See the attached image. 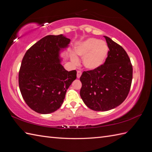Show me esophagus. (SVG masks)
Returning a JSON list of instances; mask_svg holds the SVG:
<instances>
[{"label": "esophagus", "instance_id": "34e87169", "mask_svg": "<svg viewBox=\"0 0 152 152\" xmlns=\"http://www.w3.org/2000/svg\"><path fill=\"white\" fill-rule=\"evenodd\" d=\"M82 75V72L81 71H77V78H80V76H81Z\"/></svg>", "mask_w": 152, "mask_h": 152}]
</instances>
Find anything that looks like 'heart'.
Instances as JSON below:
<instances>
[{"label":"heart","mask_w":152,"mask_h":152,"mask_svg":"<svg viewBox=\"0 0 152 152\" xmlns=\"http://www.w3.org/2000/svg\"><path fill=\"white\" fill-rule=\"evenodd\" d=\"M109 48L104 41L94 38H89L77 45L75 52L77 56L83 58V64L87 69L95 70L104 63L108 54ZM72 61L78 63V59L72 55Z\"/></svg>","instance_id":"1"}]
</instances>
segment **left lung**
<instances>
[{
  "label": "left lung",
  "mask_w": 152,
  "mask_h": 152,
  "mask_svg": "<svg viewBox=\"0 0 152 152\" xmlns=\"http://www.w3.org/2000/svg\"><path fill=\"white\" fill-rule=\"evenodd\" d=\"M109 48L101 66L84 71L80 77V96L95 111H108L124 102L130 91L133 66L125 50L111 38L104 37Z\"/></svg>",
  "instance_id": "1"
}]
</instances>
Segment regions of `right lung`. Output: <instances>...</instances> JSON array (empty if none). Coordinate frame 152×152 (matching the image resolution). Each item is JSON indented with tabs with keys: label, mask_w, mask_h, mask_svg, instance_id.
I'll return each instance as SVG.
<instances>
[{
	"label": "right lung",
	"mask_w": 152,
	"mask_h": 152,
	"mask_svg": "<svg viewBox=\"0 0 152 152\" xmlns=\"http://www.w3.org/2000/svg\"><path fill=\"white\" fill-rule=\"evenodd\" d=\"M63 34L48 35L28 49L19 72V86L26 104L34 111L50 114L62 105L76 70L61 64L60 52L70 43Z\"/></svg>",
	"instance_id": "right-lung-1"
}]
</instances>
